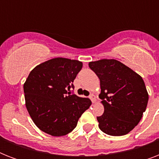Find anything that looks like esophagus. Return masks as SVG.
Returning <instances> with one entry per match:
<instances>
[{
	"label": "esophagus",
	"instance_id": "obj_1",
	"mask_svg": "<svg viewBox=\"0 0 159 159\" xmlns=\"http://www.w3.org/2000/svg\"><path fill=\"white\" fill-rule=\"evenodd\" d=\"M89 98L91 99V101L92 102V103H95V102H96V96H95L94 94L90 95Z\"/></svg>",
	"mask_w": 159,
	"mask_h": 159
}]
</instances>
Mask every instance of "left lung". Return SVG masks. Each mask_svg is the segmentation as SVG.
<instances>
[{
  "mask_svg": "<svg viewBox=\"0 0 159 159\" xmlns=\"http://www.w3.org/2000/svg\"><path fill=\"white\" fill-rule=\"evenodd\" d=\"M100 79L104 113L97 117L100 129L112 136L125 135L140 121L148 94L143 78L116 59L89 62Z\"/></svg>",
  "mask_w": 159,
  "mask_h": 159,
  "instance_id": "obj_1",
  "label": "left lung"
}]
</instances>
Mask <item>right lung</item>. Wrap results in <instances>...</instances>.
<instances>
[{
    "label": "right lung",
    "instance_id": "1",
    "mask_svg": "<svg viewBox=\"0 0 159 159\" xmlns=\"http://www.w3.org/2000/svg\"><path fill=\"white\" fill-rule=\"evenodd\" d=\"M82 62L55 57L36 66L29 74L24 92L32 120L40 130L52 136H63L76 128L92 102L67 92L81 71Z\"/></svg>",
    "mask_w": 159,
    "mask_h": 159
}]
</instances>
